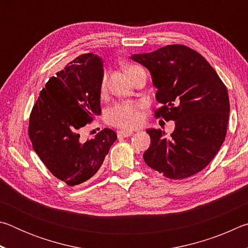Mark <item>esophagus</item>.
<instances>
[{"label": "esophagus", "instance_id": "34e87169", "mask_svg": "<svg viewBox=\"0 0 248 248\" xmlns=\"http://www.w3.org/2000/svg\"><path fill=\"white\" fill-rule=\"evenodd\" d=\"M133 134V131L131 130H119L118 131V137L119 138H128Z\"/></svg>", "mask_w": 248, "mask_h": 248}]
</instances>
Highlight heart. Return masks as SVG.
<instances>
[{"label": "heart", "mask_w": 248, "mask_h": 248, "mask_svg": "<svg viewBox=\"0 0 248 248\" xmlns=\"http://www.w3.org/2000/svg\"><path fill=\"white\" fill-rule=\"evenodd\" d=\"M140 66L136 64H128L125 66V72L131 78L134 71ZM106 90V78H103L100 82V92L104 93ZM106 121L115 127L124 129H133L140 124L142 115L140 112V105L132 102H121L109 107L105 114Z\"/></svg>", "instance_id": "obj_1"}]
</instances>
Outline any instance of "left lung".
<instances>
[{"label": "left lung", "mask_w": 248, "mask_h": 248, "mask_svg": "<svg viewBox=\"0 0 248 248\" xmlns=\"http://www.w3.org/2000/svg\"><path fill=\"white\" fill-rule=\"evenodd\" d=\"M132 60L148 69L157 102L156 118L175 121L165 137L161 129H148L151 144L144 162L170 179L199 173L219 152L228 129V90L209 62L187 46L167 45Z\"/></svg>", "instance_id": "8db88e82"}]
</instances>
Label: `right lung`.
<instances>
[{"label":"right lung","mask_w":248,"mask_h":248,"mask_svg":"<svg viewBox=\"0 0 248 248\" xmlns=\"http://www.w3.org/2000/svg\"><path fill=\"white\" fill-rule=\"evenodd\" d=\"M103 61L94 53L75 58L49 78L29 116L28 134L41 162L68 186L97 173L117 139L104 129L94 139L79 141L84 125L100 115Z\"/></svg>","instance_id":"right-lung-1"}]
</instances>
